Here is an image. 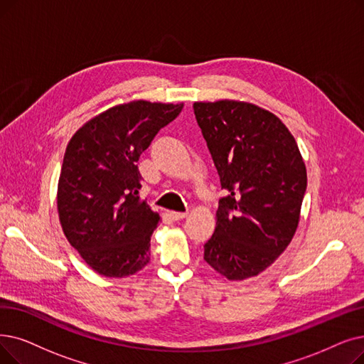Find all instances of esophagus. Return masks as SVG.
<instances>
[{
    "label": "esophagus",
    "mask_w": 364,
    "mask_h": 364,
    "mask_svg": "<svg viewBox=\"0 0 364 364\" xmlns=\"http://www.w3.org/2000/svg\"><path fill=\"white\" fill-rule=\"evenodd\" d=\"M169 215H171V218L172 220H183V218H186L187 217V213H178V211H171L169 213Z\"/></svg>",
    "instance_id": "1"
}]
</instances>
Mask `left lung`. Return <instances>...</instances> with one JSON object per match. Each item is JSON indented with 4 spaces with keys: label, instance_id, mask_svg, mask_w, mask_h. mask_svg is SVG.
<instances>
[{
    "label": "left lung",
    "instance_id": "1",
    "mask_svg": "<svg viewBox=\"0 0 364 364\" xmlns=\"http://www.w3.org/2000/svg\"><path fill=\"white\" fill-rule=\"evenodd\" d=\"M221 188L203 259L228 279L256 277L291 242L306 192L294 136L275 114L241 101L195 102Z\"/></svg>",
    "mask_w": 364,
    "mask_h": 364
}]
</instances>
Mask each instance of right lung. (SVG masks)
Segmentation results:
<instances>
[{"mask_svg": "<svg viewBox=\"0 0 364 364\" xmlns=\"http://www.w3.org/2000/svg\"><path fill=\"white\" fill-rule=\"evenodd\" d=\"M183 104L132 101L90 119L65 150L58 213L68 242L95 272L132 275L150 262L159 214L139 198L138 159Z\"/></svg>", "mask_w": 364, "mask_h": 364, "instance_id": "right-lung-1", "label": "right lung"}]
</instances>
